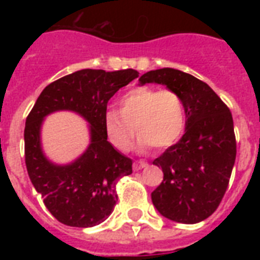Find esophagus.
Here are the masks:
<instances>
[{"instance_id": "34e87169", "label": "esophagus", "mask_w": 260, "mask_h": 260, "mask_svg": "<svg viewBox=\"0 0 260 260\" xmlns=\"http://www.w3.org/2000/svg\"><path fill=\"white\" fill-rule=\"evenodd\" d=\"M148 166V163L146 162H142V160H138V162H135L134 163V169L136 171L138 170H142V169H144V167Z\"/></svg>"}]
</instances>
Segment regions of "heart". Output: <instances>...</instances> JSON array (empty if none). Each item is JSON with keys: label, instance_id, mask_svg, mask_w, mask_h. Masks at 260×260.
Here are the masks:
<instances>
[{"label": "heart", "instance_id": "b5f03b06", "mask_svg": "<svg viewBox=\"0 0 260 260\" xmlns=\"http://www.w3.org/2000/svg\"><path fill=\"white\" fill-rule=\"evenodd\" d=\"M104 126L109 142L118 150H129L136 131L143 148H166L185 129V104L174 90L135 87L120 98V110H106Z\"/></svg>", "mask_w": 260, "mask_h": 260}]
</instances>
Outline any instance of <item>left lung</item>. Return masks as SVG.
Masks as SVG:
<instances>
[{
  "instance_id": "obj_1",
  "label": "left lung",
  "mask_w": 260,
  "mask_h": 260,
  "mask_svg": "<svg viewBox=\"0 0 260 260\" xmlns=\"http://www.w3.org/2000/svg\"><path fill=\"white\" fill-rule=\"evenodd\" d=\"M139 81L165 85L185 104V134L152 162L163 171L152 204L171 221H202L217 209L230 183L236 159L232 114L209 85L183 71L159 69Z\"/></svg>"
}]
</instances>
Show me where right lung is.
<instances>
[{"instance_id":"add662e5","label":"right lung","mask_w":260,"mask_h":260,"mask_svg":"<svg viewBox=\"0 0 260 260\" xmlns=\"http://www.w3.org/2000/svg\"><path fill=\"white\" fill-rule=\"evenodd\" d=\"M138 77L132 69L75 71L43 90L26 117L24 142L28 175L47 209L64 225L90 228L105 221L117 202L116 182L132 174V160L108 142L104 114L114 93ZM60 110L85 118L90 135L87 150L66 165L51 162L41 147L44 118Z\"/></svg>"}]
</instances>
